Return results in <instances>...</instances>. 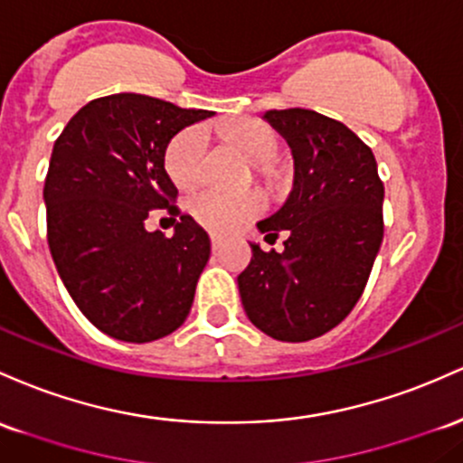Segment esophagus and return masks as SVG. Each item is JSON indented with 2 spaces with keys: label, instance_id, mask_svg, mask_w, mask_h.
Returning <instances> with one entry per match:
<instances>
[{
  "label": "esophagus",
  "instance_id": "34e87169",
  "mask_svg": "<svg viewBox=\"0 0 463 463\" xmlns=\"http://www.w3.org/2000/svg\"><path fill=\"white\" fill-rule=\"evenodd\" d=\"M210 242H212V249H214V251L218 247H221V238H218V236H212Z\"/></svg>",
  "mask_w": 463,
  "mask_h": 463
}]
</instances>
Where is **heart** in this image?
<instances>
[{"instance_id":"heart-1","label":"heart","mask_w":463,"mask_h":463,"mask_svg":"<svg viewBox=\"0 0 463 463\" xmlns=\"http://www.w3.org/2000/svg\"><path fill=\"white\" fill-rule=\"evenodd\" d=\"M222 133L253 164V170L264 184H278L279 170L273 159L279 153V135L273 127L260 119H238V122L222 124ZM207 139L210 135H207L205 124H190L170 139L164 164L165 173L179 188H190L199 184L203 176ZM188 210L192 218L205 230L225 233L256 218L264 210V201L258 192L227 194V192L207 188L192 194Z\"/></svg>"}]
</instances>
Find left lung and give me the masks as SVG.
<instances>
[{
	"label": "left lung",
	"instance_id": "1",
	"mask_svg": "<svg viewBox=\"0 0 463 463\" xmlns=\"http://www.w3.org/2000/svg\"><path fill=\"white\" fill-rule=\"evenodd\" d=\"M264 119L293 150V192L258 222L271 245H251L238 288L251 324L299 344L339 326L361 299L383 242V196L372 148L345 124L310 109H273Z\"/></svg>",
	"mask_w": 463,
	"mask_h": 463
}]
</instances>
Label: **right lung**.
Masks as SVG:
<instances>
[{
	"mask_svg": "<svg viewBox=\"0 0 463 463\" xmlns=\"http://www.w3.org/2000/svg\"><path fill=\"white\" fill-rule=\"evenodd\" d=\"M214 116L142 93L96 98L67 122L45 176L48 245L80 313L113 339L148 344L179 328L210 260V238L175 205L170 139ZM155 209L179 215L165 239Z\"/></svg>",
	"mask_w": 463,
	"mask_h": 463,
	"instance_id": "add662e5",
	"label": "right lung"
}]
</instances>
